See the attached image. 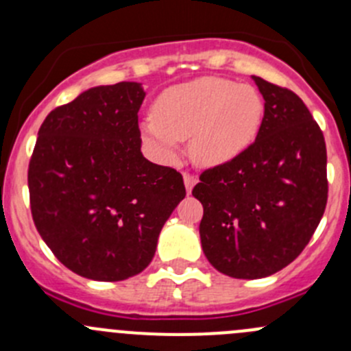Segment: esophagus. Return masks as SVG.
I'll list each match as a JSON object with an SVG mask.
<instances>
[{
    "label": "esophagus",
    "instance_id": "1",
    "mask_svg": "<svg viewBox=\"0 0 351 351\" xmlns=\"http://www.w3.org/2000/svg\"><path fill=\"white\" fill-rule=\"evenodd\" d=\"M183 182H185V189H186V192H192V189L193 186H195V183H197V176H193V175H190V173H185V175H183Z\"/></svg>",
    "mask_w": 351,
    "mask_h": 351
}]
</instances>
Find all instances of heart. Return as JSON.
<instances>
[{
  "label": "heart",
  "instance_id": "1",
  "mask_svg": "<svg viewBox=\"0 0 351 351\" xmlns=\"http://www.w3.org/2000/svg\"><path fill=\"white\" fill-rule=\"evenodd\" d=\"M263 110L260 93L247 84L198 77L156 98L153 117L141 123V136L166 162L176 161L182 141L190 139L193 161L215 168L234 161L254 143Z\"/></svg>",
  "mask_w": 351,
  "mask_h": 351
}]
</instances>
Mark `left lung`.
Wrapping results in <instances>:
<instances>
[{"instance_id":"1","label":"left lung","mask_w":351,"mask_h":351,"mask_svg":"<svg viewBox=\"0 0 351 351\" xmlns=\"http://www.w3.org/2000/svg\"><path fill=\"white\" fill-rule=\"evenodd\" d=\"M253 80L265 100L256 141L234 161L205 169L192 190L204 207L205 256L221 274L244 280L292 263L328 202L323 130L293 91Z\"/></svg>"}]
</instances>
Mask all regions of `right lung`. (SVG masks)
Returning a JSON list of instances; mask_svg holds the SVG:
<instances>
[{"mask_svg": "<svg viewBox=\"0 0 351 351\" xmlns=\"http://www.w3.org/2000/svg\"><path fill=\"white\" fill-rule=\"evenodd\" d=\"M144 97L132 81L90 88L38 129L28 165L32 217L56 258L84 278L141 274L186 195L176 169L141 153Z\"/></svg>", "mask_w": 351, "mask_h": 351, "instance_id": "obj_1", "label": "right lung"}]
</instances>
